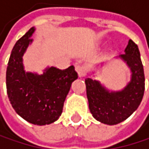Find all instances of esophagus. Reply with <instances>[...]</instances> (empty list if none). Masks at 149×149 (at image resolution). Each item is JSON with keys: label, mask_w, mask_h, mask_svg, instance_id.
Wrapping results in <instances>:
<instances>
[{"label": "esophagus", "mask_w": 149, "mask_h": 149, "mask_svg": "<svg viewBox=\"0 0 149 149\" xmlns=\"http://www.w3.org/2000/svg\"><path fill=\"white\" fill-rule=\"evenodd\" d=\"M75 70H76L77 74H78V76L81 77V78L86 76L88 72V69L86 65H77L75 67Z\"/></svg>", "instance_id": "obj_1"}]
</instances>
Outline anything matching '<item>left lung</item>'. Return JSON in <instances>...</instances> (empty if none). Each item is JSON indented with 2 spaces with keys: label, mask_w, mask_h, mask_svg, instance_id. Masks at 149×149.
Masks as SVG:
<instances>
[{
  "label": "left lung",
  "mask_w": 149,
  "mask_h": 149,
  "mask_svg": "<svg viewBox=\"0 0 149 149\" xmlns=\"http://www.w3.org/2000/svg\"><path fill=\"white\" fill-rule=\"evenodd\" d=\"M116 58L126 63L131 72L130 81L122 90L112 91L99 81L86 79L91 114L97 121L110 126L123 122L135 112L142 101L145 91L144 68L136 43L129 40L125 54Z\"/></svg>",
  "instance_id": "left-lung-1"
}]
</instances>
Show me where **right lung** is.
Returning a JSON list of instances; mask_svg holds the SVG:
<instances>
[{
  "instance_id": "right-lung-1",
  "label": "right lung",
  "mask_w": 149,
  "mask_h": 149,
  "mask_svg": "<svg viewBox=\"0 0 149 149\" xmlns=\"http://www.w3.org/2000/svg\"><path fill=\"white\" fill-rule=\"evenodd\" d=\"M34 31L35 28L32 27L12 50L6 71V88L17 114L31 124L45 126L61 116L72 83L78 75L74 65L65 70L46 67L42 74L26 72L22 56L32 45Z\"/></svg>"
}]
</instances>
